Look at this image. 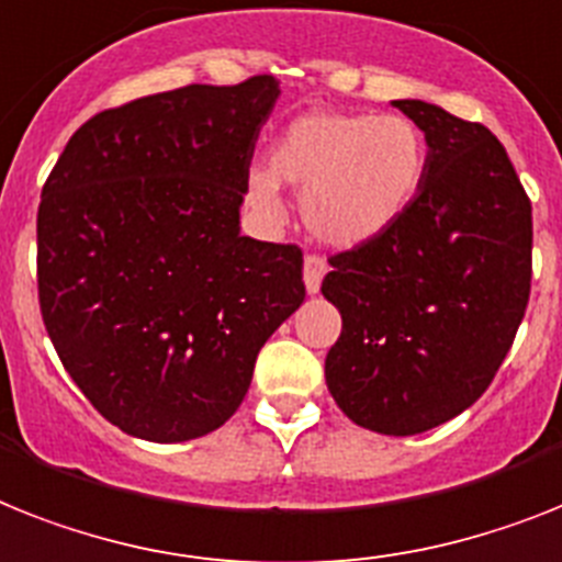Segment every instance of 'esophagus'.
<instances>
[{
	"instance_id": "1",
	"label": "esophagus",
	"mask_w": 562,
	"mask_h": 562,
	"mask_svg": "<svg viewBox=\"0 0 562 562\" xmlns=\"http://www.w3.org/2000/svg\"><path fill=\"white\" fill-rule=\"evenodd\" d=\"M327 272V258L318 252L304 255V284H307V292L322 290V278Z\"/></svg>"
}]
</instances>
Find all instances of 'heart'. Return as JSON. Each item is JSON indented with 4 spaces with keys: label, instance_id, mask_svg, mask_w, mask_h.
Segmentation results:
<instances>
[{
    "label": "heart",
    "instance_id": "1",
    "mask_svg": "<svg viewBox=\"0 0 562 562\" xmlns=\"http://www.w3.org/2000/svg\"><path fill=\"white\" fill-rule=\"evenodd\" d=\"M272 169L301 192V215L330 247H361L405 217L428 171L425 137L407 117L368 111H310L281 134ZM249 194L278 209V180L249 175Z\"/></svg>",
    "mask_w": 562,
    "mask_h": 562
}]
</instances>
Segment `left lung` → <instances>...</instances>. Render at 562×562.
Instances as JSON below:
<instances>
[{"instance_id":"left-lung-1","label":"left lung","mask_w":562,"mask_h":562,"mask_svg":"<svg viewBox=\"0 0 562 562\" xmlns=\"http://www.w3.org/2000/svg\"><path fill=\"white\" fill-rule=\"evenodd\" d=\"M428 140L414 206L382 238L330 255L341 336L324 361L356 425L414 437L471 407L508 356L531 295V201L482 123L396 100Z\"/></svg>"}]
</instances>
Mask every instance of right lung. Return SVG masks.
Listing matches in <instances>:
<instances>
[{
  "mask_svg": "<svg viewBox=\"0 0 562 562\" xmlns=\"http://www.w3.org/2000/svg\"><path fill=\"white\" fill-rule=\"evenodd\" d=\"M276 100V77L258 74L105 109L42 187V322L88 402L132 437L221 428L263 341L307 295L301 247L238 232Z\"/></svg>",
  "mask_w": 562,
  "mask_h": 562,
  "instance_id": "1",
  "label": "right lung"
}]
</instances>
